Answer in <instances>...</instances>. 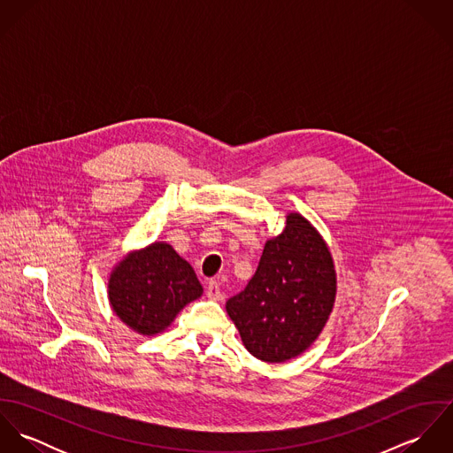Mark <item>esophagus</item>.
Wrapping results in <instances>:
<instances>
[{"mask_svg":"<svg viewBox=\"0 0 453 453\" xmlns=\"http://www.w3.org/2000/svg\"><path fill=\"white\" fill-rule=\"evenodd\" d=\"M205 295H207V298H211V300H221L223 293H221L219 282H218V280H209V282H207V288H205Z\"/></svg>","mask_w":453,"mask_h":453,"instance_id":"1","label":"esophagus"}]
</instances>
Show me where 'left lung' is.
<instances>
[{
    "label": "left lung",
    "mask_w": 453,
    "mask_h": 453,
    "mask_svg": "<svg viewBox=\"0 0 453 453\" xmlns=\"http://www.w3.org/2000/svg\"><path fill=\"white\" fill-rule=\"evenodd\" d=\"M336 275L323 237L300 214L266 241L248 286L226 302L246 349L261 361L282 363L319 336L334 303Z\"/></svg>",
    "instance_id": "obj_1"
}]
</instances>
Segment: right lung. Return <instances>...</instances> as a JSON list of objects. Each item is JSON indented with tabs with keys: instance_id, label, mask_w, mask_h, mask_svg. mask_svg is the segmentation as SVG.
Instances as JSON below:
<instances>
[{
	"instance_id": "1",
	"label": "right lung",
	"mask_w": 453,
	"mask_h": 453,
	"mask_svg": "<svg viewBox=\"0 0 453 453\" xmlns=\"http://www.w3.org/2000/svg\"><path fill=\"white\" fill-rule=\"evenodd\" d=\"M108 288L115 314L141 334L160 333L202 295L190 263L162 242L120 261Z\"/></svg>"
}]
</instances>
